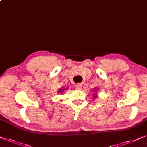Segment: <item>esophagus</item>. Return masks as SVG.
<instances>
[{"label":"esophagus","mask_w":147,"mask_h":147,"mask_svg":"<svg viewBox=\"0 0 147 147\" xmlns=\"http://www.w3.org/2000/svg\"><path fill=\"white\" fill-rule=\"evenodd\" d=\"M76 88L77 89H81L82 88V85L81 84H78L76 85Z\"/></svg>","instance_id":"obj_1"}]
</instances>
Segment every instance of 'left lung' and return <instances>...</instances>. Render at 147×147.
<instances>
[{
    "instance_id": "8db88e82",
    "label": "left lung",
    "mask_w": 147,
    "mask_h": 147,
    "mask_svg": "<svg viewBox=\"0 0 147 147\" xmlns=\"http://www.w3.org/2000/svg\"><path fill=\"white\" fill-rule=\"evenodd\" d=\"M95 89V91H96L98 90V89ZM93 96H94L95 98H96V97H97V95L95 94V93H94V94H93Z\"/></svg>"
}]
</instances>
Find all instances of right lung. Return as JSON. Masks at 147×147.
I'll return each mask as SVG.
<instances>
[{"label":"right lung","mask_w":147,"mask_h":147,"mask_svg":"<svg viewBox=\"0 0 147 147\" xmlns=\"http://www.w3.org/2000/svg\"><path fill=\"white\" fill-rule=\"evenodd\" d=\"M63 91H64V89H59L58 91H59V93H63Z\"/></svg>","instance_id":"obj_1"}]
</instances>
